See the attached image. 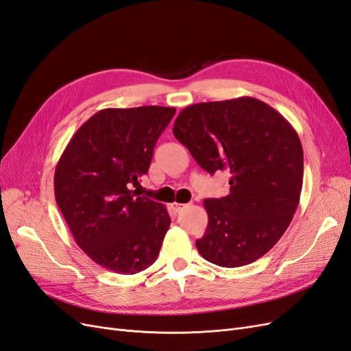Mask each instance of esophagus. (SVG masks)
<instances>
[{"instance_id": "34e87169", "label": "esophagus", "mask_w": 351, "mask_h": 351, "mask_svg": "<svg viewBox=\"0 0 351 351\" xmlns=\"http://www.w3.org/2000/svg\"><path fill=\"white\" fill-rule=\"evenodd\" d=\"M171 208H173L176 212H182L183 209H186V208H187V205L177 204V202H174V204H171Z\"/></svg>"}]
</instances>
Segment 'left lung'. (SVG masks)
Returning a JSON list of instances; mask_svg holds the SVG:
<instances>
[{
  "mask_svg": "<svg viewBox=\"0 0 351 351\" xmlns=\"http://www.w3.org/2000/svg\"><path fill=\"white\" fill-rule=\"evenodd\" d=\"M173 133L196 162L230 174V193L205 199L208 227L196 240L208 262L237 268L262 258L289 228L303 184V147L284 117L256 98L186 107Z\"/></svg>",
  "mask_w": 351,
  "mask_h": 351,
  "instance_id": "obj_1",
  "label": "left lung"
}]
</instances>
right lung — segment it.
<instances>
[{"instance_id":"1","label":"right lung","mask_w":351,"mask_h":351,"mask_svg":"<svg viewBox=\"0 0 351 351\" xmlns=\"http://www.w3.org/2000/svg\"><path fill=\"white\" fill-rule=\"evenodd\" d=\"M176 108H105L80 125L56 168L54 192L77 246L105 269L132 275L156 261L171 219L139 196L158 137Z\"/></svg>"}]
</instances>
